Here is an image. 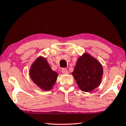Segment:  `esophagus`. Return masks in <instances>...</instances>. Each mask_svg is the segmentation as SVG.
I'll return each instance as SVG.
<instances>
[{"mask_svg":"<svg viewBox=\"0 0 126 126\" xmlns=\"http://www.w3.org/2000/svg\"><path fill=\"white\" fill-rule=\"evenodd\" d=\"M62 73H63V74H68L69 73V72H68V70H67V69H63L62 70Z\"/></svg>","mask_w":126,"mask_h":126,"instance_id":"esophagus-1","label":"esophagus"}]
</instances>
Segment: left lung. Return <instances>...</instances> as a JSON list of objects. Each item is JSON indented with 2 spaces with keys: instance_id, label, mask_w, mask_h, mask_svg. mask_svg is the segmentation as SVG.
<instances>
[{
  "instance_id": "1",
  "label": "left lung",
  "mask_w": 126,
  "mask_h": 126,
  "mask_svg": "<svg viewBox=\"0 0 126 126\" xmlns=\"http://www.w3.org/2000/svg\"><path fill=\"white\" fill-rule=\"evenodd\" d=\"M72 75L80 90L89 92L100 84L103 68L97 60L84 54L78 59Z\"/></svg>"
}]
</instances>
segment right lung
<instances>
[{"label":"right lung","instance_id":"add662e5","mask_svg":"<svg viewBox=\"0 0 126 126\" xmlns=\"http://www.w3.org/2000/svg\"><path fill=\"white\" fill-rule=\"evenodd\" d=\"M29 75L33 82L43 90L51 89L57 80V73L50 67L47 60L39 57L30 69Z\"/></svg>","mask_w":126,"mask_h":126}]
</instances>
